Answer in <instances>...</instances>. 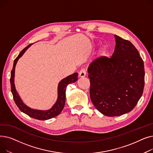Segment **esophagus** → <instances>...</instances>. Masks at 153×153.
Here are the masks:
<instances>
[{
	"label": "esophagus",
	"mask_w": 153,
	"mask_h": 153,
	"mask_svg": "<svg viewBox=\"0 0 153 153\" xmlns=\"http://www.w3.org/2000/svg\"><path fill=\"white\" fill-rule=\"evenodd\" d=\"M86 76V71L85 69H82L79 72V76L80 77H84Z\"/></svg>",
	"instance_id": "esophagus-1"
}]
</instances>
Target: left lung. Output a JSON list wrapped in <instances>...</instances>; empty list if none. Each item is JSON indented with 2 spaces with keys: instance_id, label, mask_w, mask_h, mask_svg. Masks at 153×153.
I'll use <instances>...</instances> for the list:
<instances>
[{
  "instance_id": "obj_1",
  "label": "left lung",
  "mask_w": 153,
  "mask_h": 153,
  "mask_svg": "<svg viewBox=\"0 0 153 153\" xmlns=\"http://www.w3.org/2000/svg\"><path fill=\"white\" fill-rule=\"evenodd\" d=\"M111 57L102 56L88 68L90 97L95 107L108 117L131 111L143 92L144 62L134 46L116 35Z\"/></svg>"
}]
</instances>
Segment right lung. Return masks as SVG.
I'll return each mask as SVG.
<instances>
[{
    "label": "right lung",
    "instance_id": "add662e5",
    "mask_svg": "<svg viewBox=\"0 0 153 153\" xmlns=\"http://www.w3.org/2000/svg\"><path fill=\"white\" fill-rule=\"evenodd\" d=\"M32 44L29 45L26 48L20 52L19 56L17 57L13 62V69L11 71L10 76V85H11V91L13 97V100L17 105L19 108L23 112L24 114L28 115L29 117L33 118L36 120H46L51 119L54 117L58 116L64 108L66 102V89L68 84L71 83H74L77 81L78 79L77 72H75L73 74H71L66 78L62 79L59 82L58 87V99L56 103L53 105V107L48 110H39L31 108L24 103L19 94L15 89L14 84V77H15V66L19 58H20L23 54L28 49V48L31 46Z\"/></svg>",
    "mask_w": 153,
    "mask_h": 153
}]
</instances>
